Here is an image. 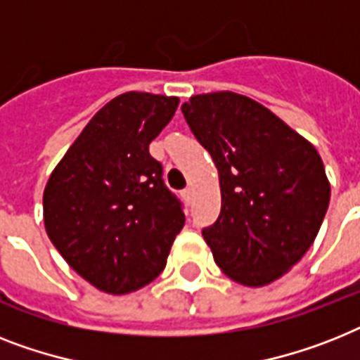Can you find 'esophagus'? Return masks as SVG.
I'll list each match as a JSON object with an SVG mask.
<instances>
[{
	"mask_svg": "<svg viewBox=\"0 0 360 360\" xmlns=\"http://www.w3.org/2000/svg\"><path fill=\"white\" fill-rule=\"evenodd\" d=\"M183 195H185L186 200H192V195H194V188H192V186H188V188L185 190V192H183Z\"/></svg>",
	"mask_w": 360,
	"mask_h": 360,
	"instance_id": "34e87169",
	"label": "esophagus"
}]
</instances>
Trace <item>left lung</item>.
<instances>
[{
	"label": "left lung",
	"instance_id": "left-lung-1",
	"mask_svg": "<svg viewBox=\"0 0 360 360\" xmlns=\"http://www.w3.org/2000/svg\"><path fill=\"white\" fill-rule=\"evenodd\" d=\"M181 110L220 177V216L203 229L214 262L238 285L277 281L312 246L329 207L322 157L248 96L198 94Z\"/></svg>",
	"mask_w": 360,
	"mask_h": 360
}]
</instances>
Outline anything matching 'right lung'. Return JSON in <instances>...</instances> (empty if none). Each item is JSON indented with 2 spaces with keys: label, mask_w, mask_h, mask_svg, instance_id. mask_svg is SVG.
Returning a JSON list of instances; mask_svg holds the SVG:
<instances>
[{
  "label": "right lung",
  "mask_w": 360,
  "mask_h": 360,
  "mask_svg": "<svg viewBox=\"0 0 360 360\" xmlns=\"http://www.w3.org/2000/svg\"><path fill=\"white\" fill-rule=\"evenodd\" d=\"M177 105L175 96H116L84 125L46 183L49 240L98 290L120 296L153 281L185 226L162 166L150 155Z\"/></svg>",
  "instance_id": "right-lung-1"
}]
</instances>
